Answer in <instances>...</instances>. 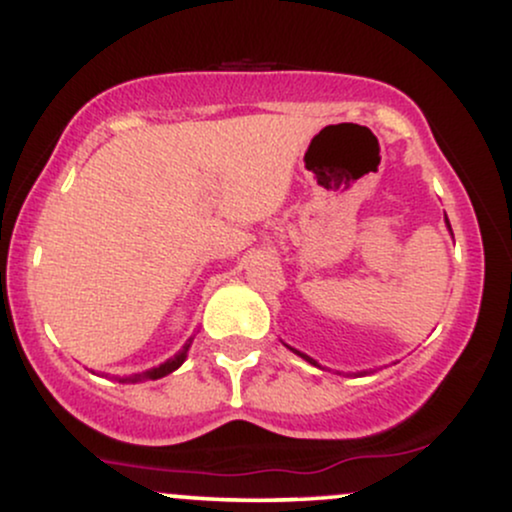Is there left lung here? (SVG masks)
Wrapping results in <instances>:
<instances>
[{"label": "left lung", "instance_id": "obj_1", "mask_svg": "<svg viewBox=\"0 0 512 512\" xmlns=\"http://www.w3.org/2000/svg\"><path fill=\"white\" fill-rule=\"evenodd\" d=\"M445 221H448V216H445ZM448 228H450V223H448ZM450 233H452V231H450ZM289 349H291V346H289ZM291 351H296V349H291ZM296 354H298V356H301V358H305V361H308V363H313V366H317V361H315V358L305 356V354H301V351H296Z\"/></svg>", "mask_w": 512, "mask_h": 512}]
</instances>
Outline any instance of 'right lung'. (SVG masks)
<instances>
[{
    "mask_svg": "<svg viewBox=\"0 0 512 512\" xmlns=\"http://www.w3.org/2000/svg\"><path fill=\"white\" fill-rule=\"evenodd\" d=\"M190 344H192V339L185 346H182V351H178V354H175L173 358H168L166 363H161V366H158V368L144 370V373L132 375V378H127V380H132V383H139V380H158V378H163V375L173 373V370H178L182 366V361H185V358H187V349H190Z\"/></svg>",
    "mask_w": 512,
    "mask_h": 512,
    "instance_id": "1",
    "label": "right lung"
}]
</instances>
